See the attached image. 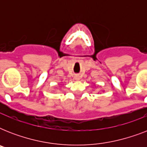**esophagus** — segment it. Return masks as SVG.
Instances as JSON below:
<instances>
[{
    "label": "esophagus",
    "mask_w": 147,
    "mask_h": 147,
    "mask_svg": "<svg viewBox=\"0 0 147 147\" xmlns=\"http://www.w3.org/2000/svg\"><path fill=\"white\" fill-rule=\"evenodd\" d=\"M75 78H76V80H78V79H79V76H75Z\"/></svg>",
    "instance_id": "obj_1"
}]
</instances>
